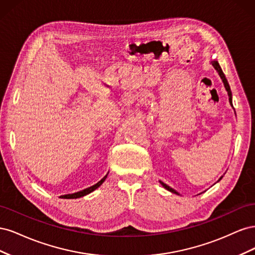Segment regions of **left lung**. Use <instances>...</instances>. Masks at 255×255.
Instances as JSON below:
<instances>
[{"label": "left lung", "mask_w": 255, "mask_h": 255, "mask_svg": "<svg viewBox=\"0 0 255 255\" xmlns=\"http://www.w3.org/2000/svg\"><path fill=\"white\" fill-rule=\"evenodd\" d=\"M212 66L215 68V70L218 72V74H219V76H220V79H221V81H222V83H223V85H225V88H226V90H227V92H228V96H229V101H230V104H231V106H233V103H232V91H231V88H230V85H229V83H228V80H227V78H226V75H225V73H223V71H222V69H221V67H220V65H219V63L217 60H213L212 61ZM222 179V176L220 177L219 179V181ZM159 183L161 184V186H163L164 188H166L167 190H169L170 192H173V194H175V195H180L179 192H177L176 190H174L173 188H171L170 186H168L167 184H165V183H163L161 181H159Z\"/></svg>", "instance_id": "8db88e82"}]
</instances>
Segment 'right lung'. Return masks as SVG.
<instances>
[{
    "label": "right lung",
    "instance_id": "add662e5",
    "mask_svg": "<svg viewBox=\"0 0 255 255\" xmlns=\"http://www.w3.org/2000/svg\"><path fill=\"white\" fill-rule=\"evenodd\" d=\"M107 174H109V173H107ZM107 174H106V175L103 177V179H102L101 181H99L97 184L92 185V186H90V187H88V188H86V189H83V190H81V191L74 192V194H69V195H64V196H60L59 198H61V199H78V198H81V197L86 196V195L90 194V192H92V191L96 190L97 188H99L100 186H101V185L103 184V182L106 180Z\"/></svg>",
    "mask_w": 255,
    "mask_h": 255
}]
</instances>
